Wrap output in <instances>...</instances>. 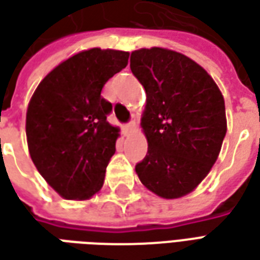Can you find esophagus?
I'll return each mask as SVG.
<instances>
[{
	"label": "esophagus",
	"mask_w": 260,
	"mask_h": 260,
	"mask_svg": "<svg viewBox=\"0 0 260 260\" xmlns=\"http://www.w3.org/2000/svg\"><path fill=\"white\" fill-rule=\"evenodd\" d=\"M135 121H131V122H128V124L122 125V129L125 131V132H131V131L135 128Z\"/></svg>",
	"instance_id": "obj_1"
}]
</instances>
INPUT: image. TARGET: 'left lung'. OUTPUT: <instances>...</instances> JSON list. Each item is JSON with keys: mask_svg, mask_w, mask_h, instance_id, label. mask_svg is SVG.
<instances>
[{"mask_svg": "<svg viewBox=\"0 0 260 260\" xmlns=\"http://www.w3.org/2000/svg\"><path fill=\"white\" fill-rule=\"evenodd\" d=\"M131 71L146 91L141 125L149 147L136 174L161 198L188 195L209 174L223 145V94L201 65L167 48L134 51Z\"/></svg>", "mask_w": 260, "mask_h": 260, "instance_id": "left-lung-1", "label": "left lung"}]
</instances>
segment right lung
Returning <instances> with one entry per match:
<instances>
[{
    "label": "right lung",
    "mask_w": 260,
    "mask_h": 260,
    "mask_svg": "<svg viewBox=\"0 0 260 260\" xmlns=\"http://www.w3.org/2000/svg\"><path fill=\"white\" fill-rule=\"evenodd\" d=\"M129 53L90 48L72 55L40 82L26 113L33 163L65 199L100 191L119 129L107 121L113 106L103 86L128 65Z\"/></svg>",
    "instance_id": "1"
}]
</instances>
